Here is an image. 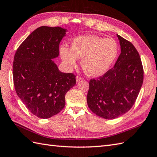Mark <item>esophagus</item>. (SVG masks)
I'll return each mask as SVG.
<instances>
[{"label": "esophagus", "instance_id": "1", "mask_svg": "<svg viewBox=\"0 0 157 157\" xmlns=\"http://www.w3.org/2000/svg\"><path fill=\"white\" fill-rule=\"evenodd\" d=\"M83 79L82 78L80 77V76H76V81H77V82H79L80 81H82V80Z\"/></svg>", "mask_w": 157, "mask_h": 157}]
</instances>
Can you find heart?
Wrapping results in <instances>:
<instances>
[{"mask_svg": "<svg viewBox=\"0 0 157 157\" xmlns=\"http://www.w3.org/2000/svg\"><path fill=\"white\" fill-rule=\"evenodd\" d=\"M119 53L118 43L112 38L98 35H82L71 42V48L60 47V56L68 67L75 66L78 58H82V66L87 74L101 75L114 64Z\"/></svg>", "mask_w": 157, "mask_h": 157, "instance_id": "b5f03b06", "label": "heart"}]
</instances>
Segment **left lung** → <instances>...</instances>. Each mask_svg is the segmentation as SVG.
I'll return each mask as SVG.
<instances>
[{
  "label": "left lung",
  "mask_w": 157,
  "mask_h": 157,
  "mask_svg": "<svg viewBox=\"0 0 157 157\" xmlns=\"http://www.w3.org/2000/svg\"><path fill=\"white\" fill-rule=\"evenodd\" d=\"M121 53L113 68L90 81L89 108L105 119H114L130 110L143 85L144 71L139 53L130 41L117 35Z\"/></svg>",
  "instance_id": "left-lung-1"
}]
</instances>
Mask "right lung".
<instances>
[{"instance_id": "obj_1", "label": "right lung", "mask_w": 157, "mask_h": 157, "mask_svg": "<svg viewBox=\"0 0 157 157\" xmlns=\"http://www.w3.org/2000/svg\"><path fill=\"white\" fill-rule=\"evenodd\" d=\"M67 30L42 26L21 43L14 57L13 82L18 96L33 114L49 118L65 104V96L76 83L75 75L59 70L53 59Z\"/></svg>"}]
</instances>
